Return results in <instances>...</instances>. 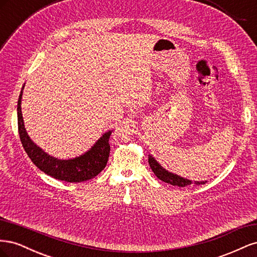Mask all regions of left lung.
<instances>
[{
    "mask_svg": "<svg viewBox=\"0 0 257 257\" xmlns=\"http://www.w3.org/2000/svg\"><path fill=\"white\" fill-rule=\"evenodd\" d=\"M148 161H149V164H150V167L152 169V172L154 173V175L157 176L160 180L164 181L166 183H169L172 185H177V186H185V185H190V184H196V185H199V184H205L207 181H192V180H189V179L186 178H183V177H180L178 176L172 172H168V170L166 168L163 167L160 163L155 160L151 154H149V159H148Z\"/></svg>",
    "mask_w": 257,
    "mask_h": 257,
    "instance_id": "8db88e82",
    "label": "left lung"
}]
</instances>
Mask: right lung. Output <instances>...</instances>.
Segmentation results:
<instances>
[{
  "instance_id": "add662e5",
  "label": "right lung",
  "mask_w": 257,
  "mask_h": 257,
  "mask_svg": "<svg viewBox=\"0 0 257 257\" xmlns=\"http://www.w3.org/2000/svg\"><path fill=\"white\" fill-rule=\"evenodd\" d=\"M23 88H25V84L21 89L17 105L18 130L22 146L36 167L46 175L66 182L87 181L102 172L107 164L108 158H109V137L112 131H107L88 151H85L79 157L68 160L54 158L47 152H45L41 147H38L28 135L21 111Z\"/></svg>"
}]
</instances>
